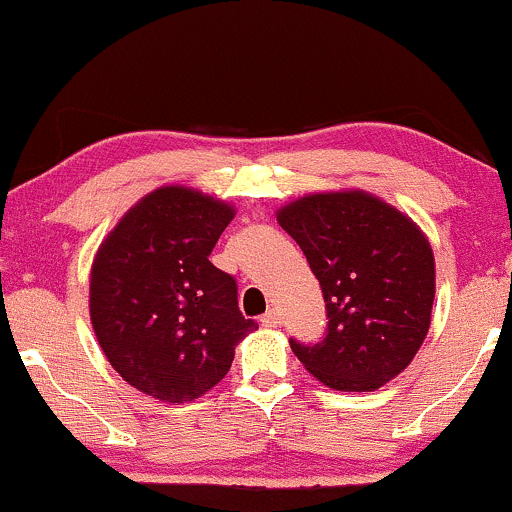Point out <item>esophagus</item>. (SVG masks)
Masks as SVG:
<instances>
[{"mask_svg":"<svg viewBox=\"0 0 512 512\" xmlns=\"http://www.w3.org/2000/svg\"><path fill=\"white\" fill-rule=\"evenodd\" d=\"M262 325L264 327H279V322H281V317H279V313H276V310L272 308V310H267V313L262 315Z\"/></svg>","mask_w":512,"mask_h":512,"instance_id":"1","label":"esophagus"}]
</instances>
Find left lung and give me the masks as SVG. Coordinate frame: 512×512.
<instances>
[{
    "instance_id": "1",
    "label": "left lung",
    "mask_w": 512,
    "mask_h": 512,
    "mask_svg": "<svg viewBox=\"0 0 512 512\" xmlns=\"http://www.w3.org/2000/svg\"><path fill=\"white\" fill-rule=\"evenodd\" d=\"M322 286L327 334L293 354L322 385L373 392L414 361L431 327L436 260L426 233L363 190L313 192L276 209Z\"/></svg>"
}]
</instances>
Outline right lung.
<instances>
[{
  "mask_svg": "<svg viewBox=\"0 0 512 512\" xmlns=\"http://www.w3.org/2000/svg\"><path fill=\"white\" fill-rule=\"evenodd\" d=\"M236 209L202 190L161 185L125 211L96 250L88 313L127 385L168 404L207 395L255 330L231 274L209 262Z\"/></svg>",
  "mask_w": 512,
  "mask_h": 512,
  "instance_id": "add662e5",
  "label": "right lung"
}]
</instances>
